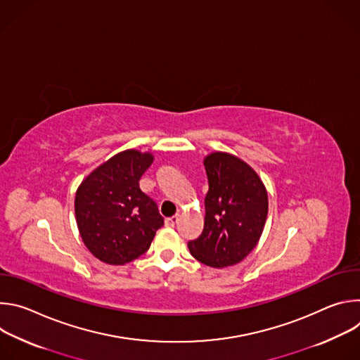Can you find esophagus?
<instances>
[{
    "mask_svg": "<svg viewBox=\"0 0 360 360\" xmlns=\"http://www.w3.org/2000/svg\"><path fill=\"white\" fill-rule=\"evenodd\" d=\"M178 221H179V215H174V217L165 219V225L167 226H175L178 224Z\"/></svg>",
    "mask_w": 360,
    "mask_h": 360,
    "instance_id": "esophagus-1",
    "label": "esophagus"
}]
</instances>
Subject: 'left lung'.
Listing matches in <instances>:
<instances>
[{
  "mask_svg": "<svg viewBox=\"0 0 360 360\" xmlns=\"http://www.w3.org/2000/svg\"><path fill=\"white\" fill-rule=\"evenodd\" d=\"M210 189L202 233L188 242L196 261L212 268L240 262L258 243L268 217V193L248 164L225 152L203 161Z\"/></svg>",
  "mask_w": 360,
  "mask_h": 360,
  "instance_id": "1",
  "label": "left lung"
}]
</instances>
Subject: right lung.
I'll use <instances>...</instances> for the list:
<instances>
[{"label": "right lung", "mask_w": 360, "mask_h": 360, "mask_svg": "<svg viewBox=\"0 0 360 360\" xmlns=\"http://www.w3.org/2000/svg\"><path fill=\"white\" fill-rule=\"evenodd\" d=\"M150 164V153L128 149L98 167L79 185L77 225L85 246L99 261L124 265L136 259L164 225L157 202L139 188Z\"/></svg>", "instance_id": "right-lung-1"}]
</instances>
